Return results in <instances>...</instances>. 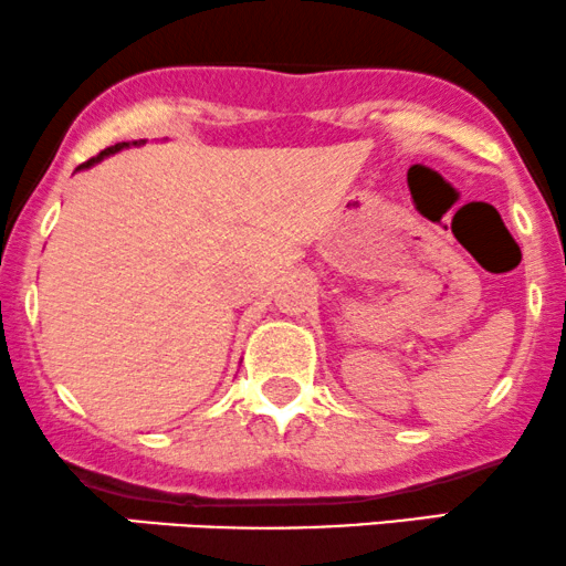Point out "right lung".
Masks as SVG:
<instances>
[{"label": "right lung", "mask_w": 566, "mask_h": 566, "mask_svg": "<svg viewBox=\"0 0 566 566\" xmlns=\"http://www.w3.org/2000/svg\"><path fill=\"white\" fill-rule=\"evenodd\" d=\"M126 143H118V145H111V148H105V150H99L95 158H90V161H84L82 166H78V169H86V166H92V164H97L99 158H105V156H111V153H116V150H122Z\"/></svg>", "instance_id": "right-lung-1"}]
</instances>
